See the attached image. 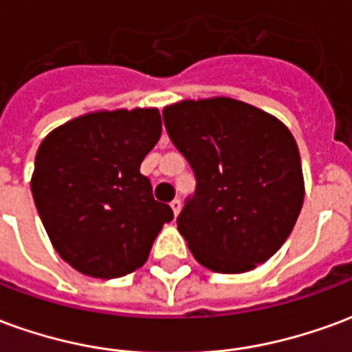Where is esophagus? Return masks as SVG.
<instances>
[{"label": "esophagus", "mask_w": 352, "mask_h": 352, "mask_svg": "<svg viewBox=\"0 0 352 352\" xmlns=\"http://www.w3.org/2000/svg\"><path fill=\"white\" fill-rule=\"evenodd\" d=\"M171 211H173L175 217L181 213V199H173V201H171Z\"/></svg>", "instance_id": "esophagus-1"}]
</instances>
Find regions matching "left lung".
<instances>
[{"instance_id": "obj_1", "label": "left lung", "mask_w": 352, "mask_h": 352, "mask_svg": "<svg viewBox=\"0 0 352 352\" xmlns=\"http://www.w3.org/2000/svg\"><path fill=\"white\" fill-rule=\"evenodd\" d=\"M164 124L196 175V192L177 217L194 258L217 273L251 272L272 258L305 194L290 130L232 98L168 105Z\"/></svg>"}]
</instances>
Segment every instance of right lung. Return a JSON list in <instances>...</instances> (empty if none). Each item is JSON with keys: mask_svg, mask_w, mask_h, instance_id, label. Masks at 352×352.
Here are the masks:
<instances>
[{"mask_svg": "<svg viewBox=\"0 0 352 352\" xmlns=\"http://www.w3.org/2000/svg\"><path fill=\"white\" fill-rule=\"evenodd\" d=\"M160 135L158 109H116L77 116L43 139L32 194L50 243L77 272H135L173 219L139 171Z\"/></svg>", "mask_w": 352, "mask_h": 352, "instance_id": "right-lung-1", "label": "right lung"}]
</instances>
